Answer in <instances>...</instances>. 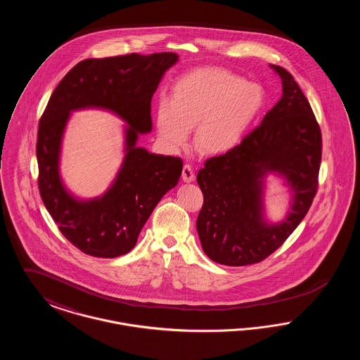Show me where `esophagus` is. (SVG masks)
Instances as JSON below:
<instances>
[{
	"label": "esophagus",
	"mask_w": 360,
	"mask_h": 360,
	"mask_svg": "<svg viewBox=\"0 0 360 360\" xmlns=\"http://www.w3.org/2000/svg\"><path fill=\"white\" fill-rule=\"evenodd\" d=\"M194 178H195V175H194V172H193V169H191V166L190 165H185L184 166V170H182V179L185 181V182H193L194 181Z\"/></svg>",
	"instance_id": "obj_1"
}]
</instances>
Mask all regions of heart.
<instances>
[{
  "label": "heart",
  "mask_w": 360,
  "mask_h": 360,
  "mask_svg": "<svg viewBox=\"0 0 360 360\" xmlns=\"http://www.w3.org/2000/svg\"><path fill=\"white\" fill-rule=\"evenodd\" d=\"M264 103L260 86L217 68H200L181 75L172 100L156 105L160 139L179 147L195 127L194 146L201 154L219 156L235 150L248 134Z\"/></svg>",
  "instance_id": "obj_1"
}]
</instances>
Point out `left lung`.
<instances>
[{
    "label": "left lung",
    "instance_id": "left-lung-1",
    "mask_svg": "<svg viewBox=\"0 0 360 360\" xmlns=\"http://www.w3.org/2000/svg\"><path fill=\"white\" fill-rule=\"evenodd\" d=\"M282 97L239 146L210 158L197 175L204 205L197 219L202 250L213 262L247 266L271 255L302 221L317 191L321 131L307 97L288 70L271 65ZM279 176L291 210L278 224L265 217V179Z\"/></svg>",
    "mask_w": 360,
    "mask_h": 360
}]
</instances>
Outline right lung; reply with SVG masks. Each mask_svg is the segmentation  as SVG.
I'll list each match as a JSON object with an SVG mask.
<instances>
[{"mask_svg":"<svg viewBox=\"0 0 360 360\" xmlns=\"http://www.w3.org/2000/svg\"><path fill=\"white\" fill-rule=\"evenodd\" d=\"M178 55L159 52L86 59L56 86L39 122L36 156L41 200L63 236L96 257L128 254L162 197L176 186L184 163L179 158L137 147L150 134L151 100ZM103 108L120 117L124 127V159L115 181L103 196L79 199L60 175V153L70 113Z\"/></svg>","mask_w":360,"mask_h":360,"instance_id":"right-lung-1","label":"right lung"}]
</instances>
